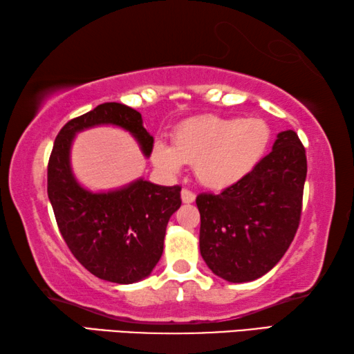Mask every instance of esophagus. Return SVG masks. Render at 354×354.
<instances>
[{
  "mask_svg": "<svg viewBox=\"0 0 354 354\" xmlns=\"http://www.w3.org/2000/svg\"><path fill=\"white\" fill-rule=\"evenodd\" d=\"M182 201H183V203H193L196 201V194L193 193V191L183 188L182 189Z\"/></svg>",
  "mask_w": 354,
  "mask_h": 354,
  "instance_id": "1",
  "label": "esophagus"
}]
</instances>
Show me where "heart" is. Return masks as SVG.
<instances>
[{
  "instance_id": "heart-1",
  "label": "heart",
  "mask_w": 354,
  "mask_h": 354,
  "mask_svg": "<svg viewBox=\"0 0 354 354\" xmlns=\"http://www.w3.org/2000/svg\"><path fill=\"white\" fill-rule=\"evenodd\" d=\"M269 140L268 124L258 118L197 116L178 124L172 146L157 142L152 160L167 174L180 172L183 163L194 165L197 180L203 187L225 189L255 169Z\"/></svg>"
}]
</instances>
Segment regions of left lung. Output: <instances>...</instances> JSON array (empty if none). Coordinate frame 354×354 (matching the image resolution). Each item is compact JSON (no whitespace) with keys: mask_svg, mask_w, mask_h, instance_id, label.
<instances>
[{"mask_svg":"<svg viewBox=\"0 0 354 354\" xmlns=\"http://www.w3.org/2000/svg\"><path fill=\"white\" fill-rule=\"evenodd\" d=\"M306 171L299 135L284 130L243 180L219 194L197 196L201 255L214 275L253 281L280 261L300 224Z\"/></svg>","mask_w":354,"mask_h":354,"instance_id":"8db88e82","label":"left lung"}]
</instances>
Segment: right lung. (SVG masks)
<instances>
[{
  "label": "right lung",
  "mask_w": 354,
  "mask_h": 354,
  "mask_svg": "<svg viewBox=\"0 0 354 354\" xmlns=\"http://www.w3.org/2000/svg\"><path fill=\"white\" fill-rule=\"evenodd\" d=\"M118 126L149 157L153 138L140 111L105 102L68 121L54 141L48 163V197L59 230L74 258L105 281L132 284L146 278L163 253L166 225L182 205L180 191L138 178L120 189L91 193L80 187L70 161L74 135L95 126Z\"/></svg>",
  "instance_id": "1"
}]
</instances>
